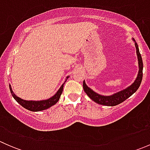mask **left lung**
Returning a JSON list of instances; mask_svg holds the SVG:
<instances>
[{"label": "left lung", "mask_w": 150, "mask_h": 150, "mask_svg": "<svg viewBox=\"0 0 150 150\" xmlns=\"http://www.w3.org/2000/svg\"><path fill=\"white\" fill-rule=\"evenodd\" d=\"M133 40L135 43L137 58H138L139 61V73L137 78H136L135 81L131 86L127 87L126 88L123 89V90L120 91H118L117 93H114V94L111 95V96H102V95L96 93L92 89L88 87L87 85L86 84L85 81H83V90L85 93L88 96L89 98H91L96 103L104 106L117 105V104L122 103V102L126 100L131 95L134 94L137 91V89L139 88L140 84L142 81V76H143V62H142V56H141L139 50L138 45H137V42L134 40V38H133Z\"/></svg>", "instance_id": "1"}]
</instances>
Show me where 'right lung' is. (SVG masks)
<instances>
[{"label":"right lung","instance_id":"right-lung-1","mask_svg":"<svg viewBox=\"0 0 150 150\" xmlns=\"http://www.w3.org/2000/svg\"><path fill=\"white\" fill-rule=\"evenodd\" d=\"M68 78H69V76L67 77L64 83L62 85L61 87L59 88V89L57 91V92L54 95V96H51V97L49 98V99H45V100H41V101L24 100V99L18 97V96H16V95L14 94V93H13V91H12L11 86V85L9 84L10 91H11V93L12 96L13 97V99H14L18 103L20 104L21 106H22L24 108L33 112L42 111V110H46V109H48L49 107H52L53 105H54V104H57V102H58V101L59 100L60 96H61V94L62 93L64 84L65 83L66 81L68 79Z\"/></svg>","mask_w":150,"mask_h":150}]
</instances>
